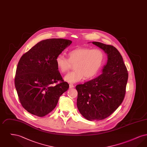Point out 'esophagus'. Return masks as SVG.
Here are the masks:
<instances>
[{
  "instance_id": "esophagus-1",
  "label": "esophagus",
  "mask_w": 147,
  "mask_h": 147,
  "mask_svg": "<svg viewBox=\"0 0 147 147\" xmlns=\"http://www.w3.org/2000/svg\"><path fill=\"white\" fill-rule=\"evenodd\" d=\"M74 88V85L72 84H69V88Z\"/></svg>"
}]
</instances>
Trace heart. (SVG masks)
Returning <instances> with one entry per match:
<instances>
[{"instance_id": "1", "label": "heart", "mask_w": 147, "mask_h": 147, "mask_svg": "<svg viewBox=\"0 0 147 147\" xmlns=\"http://www.w3.org/2000/svg\"><path fill=\"white\" fill-rule=\"evenodd\" d=\"M68 59L62 54H59L56 58L58 69L64 73L69 70L71 64H74L75 69L67 74L64 80L69 83H75L80 81L84 77L90 79L95 77L100 70L105 59V55L99 49H91L86 47H79L70 51Z\"/></svg>"}]
</instances>
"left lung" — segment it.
I'll list each match as a JSON object with an SVG mask.
<instances>
[{"instance_id":"left-lung-1","label":"left lung","mask_w":147,"mask_h":147,"mask_svg":"<svg viewBox=\"0 0 147 147\" xmlns=\"http://www.w3.org/2000/svg\"><path fill=\"white\" fill-rule=\"evenodd\" d=\"M92 43L105 52L107 60L101 74L76 86L77 105L85 119L98 121L111 115L121 104L128 76L122 57L115 47L101 42Z\"/></svg>"}]
</instances>
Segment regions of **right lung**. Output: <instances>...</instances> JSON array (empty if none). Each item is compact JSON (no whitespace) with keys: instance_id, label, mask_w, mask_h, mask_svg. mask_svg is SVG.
Wrapping results in <instances>:
<instances>
[{"instance_id":"1","label":"right lung","mask_w":147,"mask_h":147,"mask_svg":"<svg viewBox=\"0 0 147 147\" xmlns=\"http://www.w3.org/2000/svg\"><path fill=\"white\" fill-rule=\"evenodd\" d=\"M71 42L63 38L42 40L21 57L15 86L20 103L28 112L38 117L46 116L56 107L61 95L69 88V84L62 81L56 58ZM58 80L62 82L52 85Z\"/></svg>"}]
</instances>
